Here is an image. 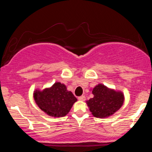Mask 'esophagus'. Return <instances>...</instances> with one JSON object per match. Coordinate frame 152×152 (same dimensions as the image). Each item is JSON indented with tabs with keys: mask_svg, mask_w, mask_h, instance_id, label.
Masks as SVG:
<instances>
[{
	"mask_svg": "<svg viewBox=\"0 0 152 152\" xmlns=\"http://www.w3.org/2000/svg\"><path fill=\"white\" fill-rule=\"evenodd\" d=\"M78 99L79 101H81V102H83V101L86 100V96H81L78 97Z\"/></svg>",
	"mask_w": 152,
	"mask_h": 152,
	"instance_id": "esophagus-1",
	"label": "esophagus"
}]
</instances>
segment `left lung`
Returning <instances> with one entry per match:
<instances>
[{"label":"left lung","instance_id":"obj_1","mask_svg":"<svg viewBox=\"0 0 152 152\" xmlns=\"http://www.w3.org/2000/svg\"><path fill=\"white\" fill-rule=\"evenodd\" d=\"M94 97L87 101V105L94 116L105 118L114 114L123 105L124 96L121 91L98 84L93 88Z\"/></svg>","mask_w":152,"mask_h":152}]
</instances>
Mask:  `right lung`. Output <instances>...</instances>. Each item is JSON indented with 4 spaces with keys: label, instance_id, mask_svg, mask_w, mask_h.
Returning <instances> with one entry per match:
<instances>
[{
    "label": "right lung",
    "instance_id": "add662e5",
    "mask_svg": "<svg viewBox=\"0 0 152 152\" xmlns=\"http://www.w3.org/2000/svg\"><path fill=\"white\" fill-rule=\"evenodd\" d=\"M34 98L40 109L54 117L66 116L77 101L72 92L69 91L65 85L60 82H56L50 88L43 91L36 90Z\"/></svg>",
    "mask_w": 152,
    "mask_h": 152
}]
</instances>
